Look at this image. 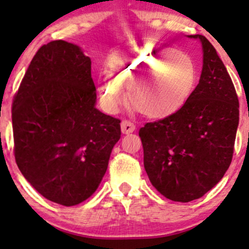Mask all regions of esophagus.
Instances as JSON below:
<instances>
[{
	"label": "esophagus",
	"mask_w": 249,
	"mask_h": 249,
	"mask_svg": "<svg viewBox=\"0 0 249 249\" xmlns=\"http://www.w3.org/2000/svg\"><path fill=\"white\" fill-rule=\"evenodd\" d=\"M120 127H122L123 134H131V132H134L135 129H136L134 123L129 122V120H123L122 124H120Z\"/></svg>",
	"instance_id": "34e87169"
}]
</instances>
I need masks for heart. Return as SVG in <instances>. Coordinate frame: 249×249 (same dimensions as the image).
Returning a JSON list of instances; mask_svg holds the SVG:
<instances>
[{"label":"heart","instance_id":"obj_1","mask_svg":"<svg viewBox=\"0 0 249 249\" xmlns=\"http://www.w3.org/2000/svg\"><path fill=\"white\" fill-rule=\"evenodd\" d=\"M109 76L97 79L105 109L115 112L125 102L152 119H164L182 108L196 84V65L188 53L175 48L140 46L112 56Z\"/></svg>","mask_w":249,"mask_h":249}]
</instances>
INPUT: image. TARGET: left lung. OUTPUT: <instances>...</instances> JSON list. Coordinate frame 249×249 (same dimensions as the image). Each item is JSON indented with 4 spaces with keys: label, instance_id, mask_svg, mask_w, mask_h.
Masks as SVG:
<instances>
[{
    "label": "left lung",
    "instance_id": "left-lung-1",
    "mask_svg": "<svg viewBox=\"0 0 249 249\" xmlns=\"http://www.w3.org/2000/svg\"><path fill=\"white\" fill-rule=\"evenodd\" d=\"M199 84L177 113L140 129L143 164L153 187L167 199L189 202L223 178L232 159L238 99L217 50L201 35Z\"/></svg>",
    "mask_w": 249,
    "mask_h": 249
}]
</instances>
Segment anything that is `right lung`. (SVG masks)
Instances as JSON below:
<instances>
[{
	"label": "right lung",
	"mask_w": 249,
	"mask_h": 249,
	"mask_svg": "<svg viewBox=\"0 0 249 249\" xmlns=\"http://www.w3.org/2000/svg\"><path fill=\"white\" fill-rule=\"evenodd\" d=\"M12 122L20 172L42 196L64 206L94 194L122 134L120 120L96 108L90 57L61 39L34 56Z\"/></svg>",
	"instance_id": "1"
}]
</instances>
